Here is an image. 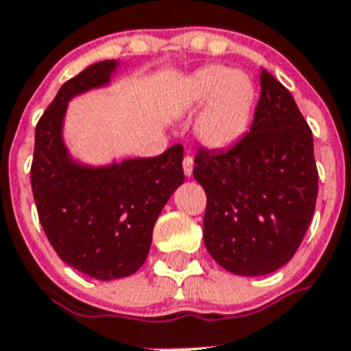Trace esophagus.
<instances>
[{
  "label": "esophagus",
  "instance_id": "34e87169",
  "mask_svg": "<svg viewBox=\"0 0 351 351\" xmlns=\"http://www.w3.org/2000/svg\"><path fill=\"white\" fill-rule=\"evenodd\" d=\"M193 165H195V162H193L191 156H184V160H182V169H184L186 178H191L193 176Z\"/></svg>",
  "mask_w": 351,
  "mask_h": 351
}]
</instances>
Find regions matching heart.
Instances as JSON below:
<instances>
[{
    "label": "heart",
    "mask_w": 351,
    "mask_h": 351,
    "mask_svg": "<svg viewBox=\"0 0 351 351\" xmlns=\"http://www.w3.org/2000/svg\"><path fill=\"white\" fill-rule=\"evenodd\" d=\"M255 99V82L248 73L210 65L182 82L176 103L182 108H195L208 101L196 122V136L206 148L222 149L246 132Z\"/></svg>",
    "instance_id": "b5f03b06"
}]
</instances>
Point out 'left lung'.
Returning a JSON list of instances; mask_svg holds the SVG:
<instances>
[{"label":"left lung","mask_w":351,"mask_h":351,"mask_svg":"<svg viewBox=\"0 0 351 351\" xmlns=\"http://www.w3.org/2000/svg\"><path fill=\"white\" fill-rule=\"evenodd\" d=\"M252 129L228 149H199L206 193L203 241L220 267L265 276L293 258L315 210L312 131L291 93L267 70Z\"/></svg>","instance_id":"8db88e82"}]
</instances>
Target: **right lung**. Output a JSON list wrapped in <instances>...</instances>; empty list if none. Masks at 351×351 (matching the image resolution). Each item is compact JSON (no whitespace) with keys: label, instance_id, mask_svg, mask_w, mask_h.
Masks as SVG:
<instances>
[{"label":"right lung","instance_id":"1","mask_svg":"<svg viewBox=\"0 0 351 351\" xmlns=\"http://www.w3.org/2000/svg\"><path fill=\"white\" fill-rule=\"evenodd\" d=\"M122 63L103 60L60 88L36 128L31 184L39 222L66 265L99 281L128 278L145 263L153 228L184 182L181 145L149 158L91 165L63 138L69 103L112 84Z\"/></svg>","mask_w":351,"mask_h":351}]
</instances>
